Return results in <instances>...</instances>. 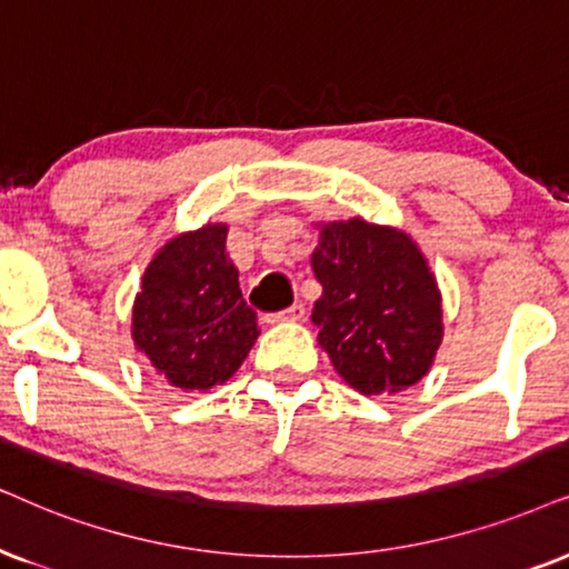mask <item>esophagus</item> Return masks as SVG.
Returning a JSON list of instances; mask_svg holds the SVG:
<instances>
[{"label":"esophagus","mask_w":569,"mask_h":569,"mask_svg":"<svg viewBox=\"0 0 569 569\" xmlns=\"http://www.w3.org/2000/svg\"><path fill=\"white\" fill-rule=\"evenodd\" d=\"M305 315H307L305 305H291L289 309H283V312L270 315V320L272 322H299V320H305Z\"/></svg>","instance_id":"34e87169"}]
</instances>
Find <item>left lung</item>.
Returning <instances> with one entry per match:
<instances>
[{
  "label": "left lung",
  "instance_id": "obj_1",
  "mask_svg": "<svg viewBox=\"0 0 569 569\" xmlns=\"http://www.w3.org/2000/svg\"><path fill=\"white\" fill-rule=\"evenodd\" d=\"M312 270L318 341L351 388L391 397L428 376L443 338L441 291L407 233L362 218L326 222Z\"/></svg>",
  "mask_w": 569,
  "mask_h": 569
}]
</instances>
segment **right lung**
I'll return each instance as SVG.
<instances>
[{
	"mask_svg": "<svg viewBox=\"0 0 569 569\" xmlns=\"http://www.w3.org/2000/svg\"><path fill=\"white\" fill-rule=\"evenodd\" d=\"M228 226L176 236L143 270L131 336L157 376L183 391L222 386L254 347L257 312L226 251Z\"/></svg>",
	"mask_w": 569,
	"mask_h": 569,
	"instance_id": "1",
	"label": "right lung"
}]
</instances>
